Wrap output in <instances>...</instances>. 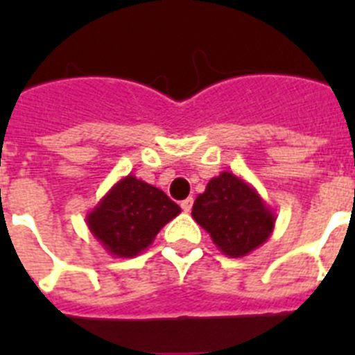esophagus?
I'll use <instances>...</instances> for the list:
<instances>
[{
  "label": "esophagus",
  "mask_w": 355,
  "mask_h": 355,
  "mask_svg": "<svg viewBox=\"0 0 355 355\" xmlns=\"http://www.w3.org/2000/svg\"><path fill=\"white\" fill-rule=\"evenodd\" d=\"M192 205H193V199L192 197H188V199H184L183 202H181V208H183L184 213H188L190 209H192Z\"/></svg>",
  "instance_id": "esophagus-1"
}]
</instances>
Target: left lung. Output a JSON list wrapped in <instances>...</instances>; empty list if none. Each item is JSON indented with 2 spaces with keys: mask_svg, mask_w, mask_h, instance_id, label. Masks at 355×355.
<instances>
[{
  "mask_svg": "<svg viewBox=\"0 0 355 355\" xmlns=\"http://www.w3.org/2000/svg\"><path fill=\"white\" fill-rule=\"evenodd\" d=\"M193 220L229 258H243L274 233L275 213L258 190L233 172L211 178L192 208Z\"/></svg>",
  "mask_w": 355,
  "mask_h": 355,
  "instance_id": "1",
  "label": "left lung"
}]
</instances>
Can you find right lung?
I'll return each mask as SVG.
<instances>
[{"label": "right lung", "instance_id": "add662e5", "mask_svg": "<svg viewBox=\"0 0 355 355\" xmlns=\"http://www.w3.org/2000/svg\"><path fill=\"white\" fill-rule=\"evenodd\" d=\"M180 213V206L159 188L128 174L87 213V225L106 252L135 258Z\"/></svg>", "mask_w": 355, "mask_h": 355}]
</instances>
